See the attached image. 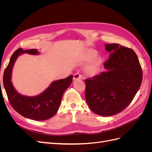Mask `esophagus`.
Instances as JSON below:
<instances>
[{
  "label": "esophagus",
  "mask_w": 152,
  "mask_h": 152,
  "mask_svg": "<svg viewBox=\"0 0 152 152\" xmlns=\"http://www.w3.org/2000/svg\"><path fill=\"white\" fill-rule=\"evenodd\" d=\"M73 79L77 80V79H83V77H82V75L80 74L79 73H76L73 75Z\"/></svg>",
  "instance_id": "34e87169"
}]
</instances>
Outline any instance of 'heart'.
Segmentation results:
<instances>
[{
  "label": "heart",
  "mask_w": 152,
  "mask_h": 152,
  "mask_svg": "<svg viewBox=\"0 0 152 152\" xmlns=\"http://www.w3.org/2000/svg\"><path fill=\"white\" fill-rule=\"evenodd\" d=\"M96 56H97V51L94 49H87L86 51V53H84V59L86 61H89L96 58ZM99 63V61L98 59H95L92 62L89 70L91 73H93L96 72Z\"/></svg>",
  "instance_id": "obj_1"
}]
</instances>
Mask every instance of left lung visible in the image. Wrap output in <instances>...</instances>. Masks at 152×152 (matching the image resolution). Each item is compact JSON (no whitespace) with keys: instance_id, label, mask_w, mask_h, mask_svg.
Listing matches in <instances>:
<instances>
[{"instance_id":"left-lung-1","label":"left lung","mask_w":152,"mask_h":152,"mask_svg":"<svg viewBox=\"0 0 152 152\" xmlns=\"http://www.w3.org/2000/svg\"><path fill=\"white\" fill-rule=\"evenodd\" d=\"M105 47L110 53L104 63L108 71L85 80V96L94 113L112 116L131 103L141 84L142 72L132 49L118 44H105Z\"/></svg>"}]
</instances>
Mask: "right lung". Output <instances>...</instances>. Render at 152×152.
<instances>
[{
  "instance_id": "right-lung-1",
  "label": "right lung",
  "mask_w": 152,
  "mask_h": 152,
  "mask_svg": "<svg viewBox=\"0 0 152 152\" xmlns=\"http://www.w3.org/2000/svg\"><path fill=\"white\" fill-rule=\"evenodd\" d=\"M24 53L30 54L39 53L35 49L24 50L19 48L12 54L3 76V84L8 100L14 110L22 116L35 121L47 120L58 112L63 93L72 83L73 75L53 82L44 93L35 97L18 94L11 83V72L18 56Z\"/></svg>"
}]
</instances>
